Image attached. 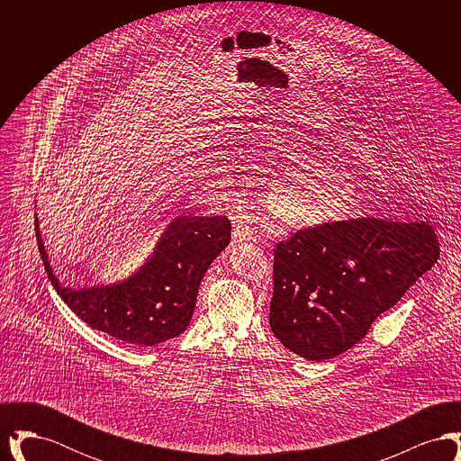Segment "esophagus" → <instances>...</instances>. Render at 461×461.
Listing matches in <instances>:
<instances>
[{
	"instance_id": "1",
	"label": "esophagus",
	"mask_w": 461,
	"mask_h": 461,
	"mask_svg": "<svg viewBox=\"0 0 461 461\" xmlns=\"http://www.w3.org/2000/svg\"><path fill=\"white\" fill-rule=\"evenodd\" d=\"M233 224H235V230H233V239L235 240L243 241L254 239V230L250 228L245 212H237L233 216Z\"/></svg>"
}]
</instances>
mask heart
Wrapping results in <instances>:
<instances>
[{
  "mask_svg": "<svg viewBox=\"0 0 461 461\" xmlns=\"http://www.w3.org/2000/svg\"><path fill=\"white\" fill-rule=\"evenodd\" d=\"M352 185L346 173L294 171L267 195V212L285 226H307L337 218L348 207Z\"/></svg>",
  "mask_w": 461,
  "mask_h": 461,
  "instance_id": "b5f03b06",
  "label": "heart"
}]
</instances>
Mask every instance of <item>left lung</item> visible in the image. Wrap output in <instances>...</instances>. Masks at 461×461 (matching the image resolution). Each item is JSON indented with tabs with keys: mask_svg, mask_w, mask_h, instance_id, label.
<instances>
[{
	"mask_svg": "<svg viewBox=\"0 0 461 461\" xmlns=\"http://www.w3.org/2000/svg\"><path fill=\"white\" fill-rule=\"evenodd\" d=\"M438 231L421 220L351 218L297 230L275 247L269 327L311 361L351 349L438 263Z\"/></svg>",
	"mask_w": 461,
	"mask_h": 461,
	"instance_id": "1",
	"label": "left lung"
}]
</instances>
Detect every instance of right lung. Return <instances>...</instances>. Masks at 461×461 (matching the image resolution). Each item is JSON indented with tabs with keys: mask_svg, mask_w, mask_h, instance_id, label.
Segmentation results:
<instances>
[{
	"mask_svg": "<svg viewBox=\"0 0 461 461\" xmlns=\"http://www.w3.org/2000/svg\"><path fill=\"white\" fill-rule=\"evenodd\" d=\"M34 224L46 275L67 306L91 329L136 346H155L186 330L200 282L231 239L226 216H179L164 231L150 261L130 280L67 288L51 273L38 218Z\"/></svg>",
	"mask_w": 461,
	"mask_h": 461,
	"instance_id": "1",
	"label": "right lung"
}]
</instances>
